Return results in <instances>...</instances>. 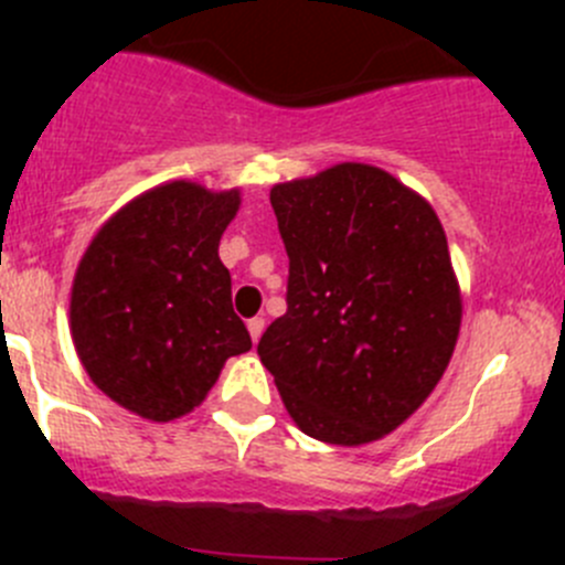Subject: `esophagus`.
Wrapping results in <instances>:
<instances>
[{
	"label": "esophagus",
	"mask_w": 565,
	"mask_h": 565,
	"mask_svg": "<svg viewBox=\"0 0 565 565\" xmlns=\"http://www.w3.org/2000/svg\"><path fill=\"white\" fill-rule=\"evenodd\" d=\"M263 328H266V319L263 317L248 319V337H252V342H257V339L263 337Z\"/></svg>",
	"instance_id": "1"
}]
</instances>
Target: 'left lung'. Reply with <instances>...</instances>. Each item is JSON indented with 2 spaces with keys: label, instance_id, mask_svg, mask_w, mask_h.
<instances>
[{
  "label": "left lung",
  "instance_id": "1",
  "mask_svg": "<svg viewBox=\"0 0 565 565\" xmlns=\"http://www.w3.org/2000/svg\"><path fill=\"white\" fill-rule=\"evenodd\" d=\"M288 311L257 344L306 436L362 447L436 391L461 331V286L436 209L371 163L277 183Z\"/></svg>",
  "mask_w": 565,
  "mask_h": 565
}]
</instances>
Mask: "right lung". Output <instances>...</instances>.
<instances>
[{"label": "right lung", "mask_w": 565, "mask_h": 565, "mask_svg": "<svg viewBox=\"0 0 565 565\" xmlns=\"http://www.w3.org/2000/svg\"><path fill=\"white\" fill-rule=\"evenodd\" d=\"M239 189L169 181L89 239L70 288V337L104 396L147 422L192 413L228 356L252 348L232 308L221 237Z\"/></svg>", "instance_id": "obj_1"}]
</instances>
